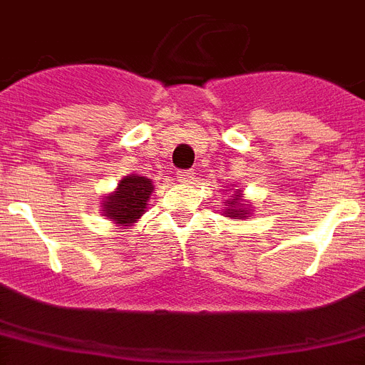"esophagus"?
Masks as SVG:
<instances>
[{"label": "esophagus", "mask_w": 365, "mask_h": 365, "mask_svg": "<svg viewBox=\"0 0 365 365\" xmlns=\"http://www.w3.org/2000/svg\"><path fill=\"white\" fill-rule=\"evenodd\" d=\"M176 178H178L180 183H191L195 180V173L192 170H178Z\"/></svg>", "instance_id": "1"}]
</instances>
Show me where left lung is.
<instances>
[{
    "instance_id": "8db88e82",
    "label": "left lung",
    "mask_w": 365,
    "mask_h": 365,
    "mask_svg": "<svg viewBox=\"0 0 365 365\" xmlns=\"http://www.w3.org/2000/svg\"><path fill=\"white\" fill-rule=\"evenodd\" d=\"M224 204H227V209H224V215H227L230 218L242 220V218L252 215V209L248 207V204H244L242 196H240V189H237V191L231 195V198H227Z\"/></svg>"
}]
</instances>
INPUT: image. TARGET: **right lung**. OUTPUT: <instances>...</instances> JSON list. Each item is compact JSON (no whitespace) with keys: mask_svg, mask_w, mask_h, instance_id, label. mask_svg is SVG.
<instances>
[{"mask_svg":"<svg viewBox=\"0 0 365 365\" xmlns=\"http://www.w3.org/2000/svg\"><path fill=\"white\" fill-rule=\"evenodd\" d=\"M152 191H154L152 180L139 176V174L125 176L115 191L104 196V217L112 218L113 224L126 230L147 211V202Z\"/></svg>","mask_w":365,"mask_h":365,"instance_id":"1","label":"right lung"}]
</instances>
